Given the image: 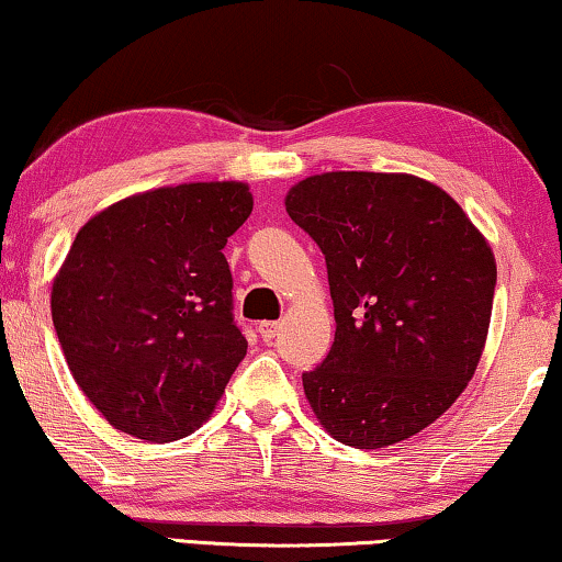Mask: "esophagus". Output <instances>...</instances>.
<instances>
[{"mask_svg": "<svg viewBox=\"0 0 562 562\" xmlns=\"http://www.w3.org/2000/svg\"><path fill=\"white\" fill-rule=\"evenodd\" d=\"M279 322H261L258 324V335H261L263 341H271L276 335H279Z\"/></svg>", "mask_w": 562, "mask_h": 562, "instance_id": "1", "label": "esophagus"}]
</instances>
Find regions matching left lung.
Masks as SVG:
<instances>
[{"label": "left lung", "mask_w": 562, "mask_h": 562, "mask_svg": "<svg viewBox=\"0 0 562 562\" xmlns=\"http://www.w3.org/2000/svg\"><path fill=\"white\" fill-rule=\"evenodd\" d=\"M327 261L335 345L304 372L324 430L352 449L420 434L474 378L497 263L461 205L403 172H324L286 194Z\"/></svg>", "instance_id": "obj_1"}]
</instances>
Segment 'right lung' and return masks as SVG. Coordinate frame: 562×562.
<instances>
[{
  "label": "right lung",
  "mask_w": 562,
  "mask_h": 562,
  "mask_svg": "<svg viewBox=\"0 0 562 562\" xmlns=\"http://www.w3.org/2000/svg\"><path fill=\"white\" fill-rule=\"evenodd\" d=\"M250 210L246 182H190L113 202L78 231L53 279V324L113 428L167 443L213 416L248 349L223 248Z\"/></svg>",
  "instance_id": "obj_1"
}]
</instances>
